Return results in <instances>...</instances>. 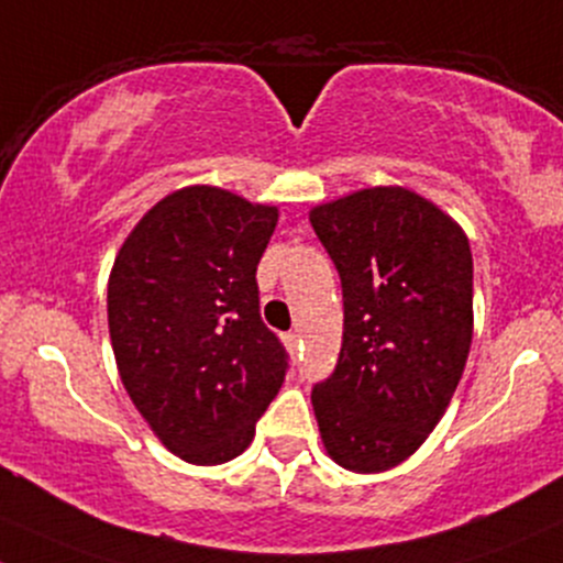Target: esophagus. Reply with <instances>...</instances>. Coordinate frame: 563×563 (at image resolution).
<instances>
[{"instance_id": "esophagus-1", "label": "esophagus", "mask_w": 563, "mask_h": 563, "mask_svg": "<svg viewBox=\"0 0 563 563\" xmlns=\"http://www.w3.org/2000/svg\"><path fill=\"white\" fill-rule=\"evenodd\" d=\"M283 342H286L288 350L296 352V350H299V344H301V336H299V333H296V331H288L286 336H283Z\"/></svg>"}]
</instances>
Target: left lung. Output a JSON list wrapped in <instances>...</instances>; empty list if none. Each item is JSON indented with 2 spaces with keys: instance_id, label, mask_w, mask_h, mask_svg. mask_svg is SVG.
Returning <instances> with one entry per match:
<instances>
[{
  "instance_id": "left-lung-1",
  "label": "left lung",
  "mask_w": 563,
  "mask_h": 563,
  "mask_svg": "<svg viewBox=\"0 0 563 563\" xmlns=\"http://www.w3.org/2000/svg\"><path fill=\"white\" fill-rule=\"evenodd\" d=\"M310 224L342 277L344 333L312 390L325 452L385 473L417 452L465 372L473 253L449 213L406 187H368L314 206Z\"/></svg>"
}]
</instances>
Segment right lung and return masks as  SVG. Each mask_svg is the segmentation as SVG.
Returning a JSON list of instances; mask_svg holds the SVG:
<instances>
[{
    "mask_svg": "<svg viewBox=\"0 0 563 563\" xmlns=\"http://www.w3.org/2000/svg\"><path fill=\"white\" fill-rule=\"evenodd\" d=\"M275 227V206L195 184L141 216L111 267L117 372L154 435L191 465L243 454L286 379L256 286Z\"/></svg>",
    "mask_w": 563,
    "mask_h": 563,
    "instance_id": "add662e5",
    "label": "right lung"
}]
</instances>
